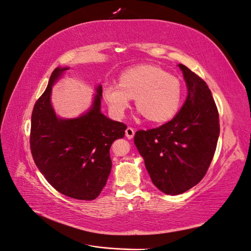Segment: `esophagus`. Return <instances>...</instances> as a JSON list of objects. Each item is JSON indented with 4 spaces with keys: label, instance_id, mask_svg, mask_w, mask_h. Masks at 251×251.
<instances>
[{
    "label": "esophagus",
    "instance_id": "obj_1",
    "mask_svg": "<svg viewBox=\"0 0 251 251\" xmlns=\"http://www.w3.org/2000/svg\"><path fill=\"white\" fill-rule=\"evenodd\" d=\"M134 130L132 129V127H126V136L129 138V140H131V138H133V136H134Z\"/></svg>",
    "mask_w": 251,
    "mask_h": 251
}]
</instances>
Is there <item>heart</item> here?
Returning a JSON list of instances; mask_svg holds the SVG:
<instances>
[{"instance_id": "1", "label": "heart", "mask_w": 251, "mask_h": 251, "mask_svg": "<svg viewBox=\"0 0 251 251\" xmlns=\"http://www.w3.org/2000/svg\"><path fill=\"white\" fill-rule=\"evenodd\" d=\"M103 96L113 115L124 117L135 99L137 109L152 122L173 118L181 103V86L175 76L154 65H138L125 71L118 85H107Z\"/></svg>"}]
</instances>
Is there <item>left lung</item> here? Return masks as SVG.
Masks as SVG:
<instances>
[{
  "instance_id": "left-lung-1",
  "label": "left lung",
  "mask_w": 251,
  "mask_h": 251,
  "mask_svg": "<svg viewBox=\"0 0 251 251\" xmlns=\"http://www.w3.org/2000/svg\"><path fill=\"white\" fill-rule=\"evenodd\" d=\"M178 66L188 89L179 113L166 124L134 135L153 185L171 196L186 192L202 180L220 131L218 109L206 82L186 65Z\"/></svg>"
}]
</instances>
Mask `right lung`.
Instances as JSON below:
<instances>
[{"label":"right lung","instance_id":"add662e5","mask_svg":"<svg viewBox=\"0 0 251 251\" xmlns=\"http://www.w3.org/2000/svg\"><path fill=\"white\" fill-rule=\"evenodd\" d=\"M69 68H57L32 111L30 147L37 169L55 190L91 201L106 185L111 170L109 149L125 136L126 126L101 113L102 86L91 108L75 119H61L50 103L52 85Z\"/></svg>","mask_w":251,"mask_h":251}]
</instances>
